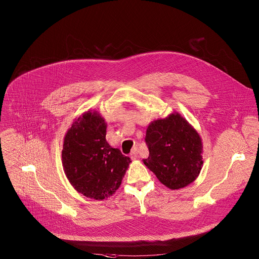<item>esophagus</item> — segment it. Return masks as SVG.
I'll return each mask as SVG.
<instances>
[{"label":"esophagus","instance_id":"34e87169","mask_svg":"<svg viewBox=\"0 0 259 259\" xmlns=\"http://www.w3.org/2000/svg\"><path fill=\"white\" fill-rule=\"evenodd\" d=\"M130 157H131L132 160L137 159V157H138V148H137V147H134V148L132 149V151H131V153H130Z\"/></svg>","mask_w":259,"mask_h":259}]
</instances>
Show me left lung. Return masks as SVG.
Instances as JSON below:
<instances>
[{
    "mask_svg": "<svg viewBox=\"0 0 259 259\" xmlns=\"http://www.w3.org/2000/svg\"><path fill=\"white\" fill-rule=\"evenodd\" d=\"M145 142L149 156L143 162L166 187L180 189L198 177L203 166L202 141L179 113L151 122Z\"/></svg>",
    "mask_w": 259,
    "mask_h": 259,
    "instance_id": "1",
    "label": "left lung"
}]
</instances>
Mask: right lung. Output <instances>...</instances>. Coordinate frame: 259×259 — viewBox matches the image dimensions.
Segmentation results:
<instances>
[{"label":"right lung","mask_w":259,"mask_h":259,"mask_svg":"<svg viewBox=\"0 0 259 259\" xmlns=\"http://www.w3.org/2000/svg\"><path fill=\"white\" fill-rule=\"evenodd\" d=\"M107 124L97 111H87L67 131L62 163L71 185L88 198L103 200L121 185L131 163L106 141Z\"/></svg>","instance_id":"1"}]
</instances>
